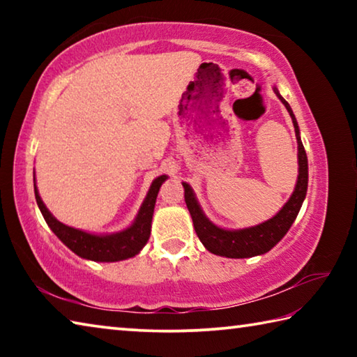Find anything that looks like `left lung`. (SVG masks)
Here are the masks:
<instances>
[{
	"label": "left lung",
	"mask_w": 357,
	"mask_h": 357,
	"mask_svg": "<svg viewBox=\"0 0 357 357\" xmlns=\"http://www.w3.org/2000/svg\"><path fill=\"white\" fill-rule=\"evenodd\" d=\"M274 93L277 98L280 99L282 104L285 105L293 121L296 140H298L299 170L294 192L273 219L258 223L255 227H247L239 229H227L217 227L215 223L211 222L208 217L204 215L200 203H198L195 197V192L192 190V187L187 183H183L185 204L192 215L193 228H195L197 236L200 238L202 244L206 247V250L214 253V255L227 258H250L269 252L288 233L289 227L293 225V222L299 214L302 203L305 200L307 184H309V162H307L304 144L301 142L298 121H296L291 107H289L288 102L282 98L277 86H274Z\"/></svg>",
	"instance_id": "obj_1"
}]
</instances>
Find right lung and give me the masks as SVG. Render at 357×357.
Here are the masks:
<instances>
[{
    "instance_id": "obj_1",
    "label": "right lung",
    "mask_w": 357,
    "mask_h": 357,
    "mask_svg": "<svg viewBox=\"0 0 357 357\" xmlns=\"http://www.w3.org/2000/svg\"><path fill=\"white\" fill-rule=\"evenodd\" d=\"M167 178V174H162V176H157L153 181V184H151L146 193V198L143 200L140 211H138L132 225L123 229V231L112 234L88 233L83 231V229L68 227L59 222L56 217H53L50 211L47 209L44 202H42L38 187H36V178L34 195L47 225L50 227L52 231L56 234L58 239L61 241L66 247H69L72 252L84 259H91V261L100 263H113L135 257L137 253H140L143 247L146 245L151 234V222H153L157 193H159L160 185L165 183Z\"/></svg>"
}]
</instances>
